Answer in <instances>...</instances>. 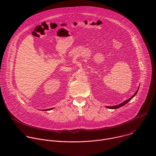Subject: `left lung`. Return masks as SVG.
Masks as SVG:
<instances>
[{"label":"left lung","instance_id":"1","mask_svg":"<svg viewBox=\"0 0 156 156\" xmlns=\"http://www.w3.org/2000/svg\"><path fill=\"white\" fill-rule=\"evenodd\" d=\"M140 87V86H139ZM138 90H139V87H138V90H137V91H136V93L133 94L129 99H127V100H126L125 101H124V102H123L122 103H121L120 104H119V105H114V106H110V107H109V106H106V107L107 108H110V109H115V108H119V107H122V106H123L124 105H125L126 103H128L129 101H131L133 98V97H135V95L136 94V93H138Z\"/></svg>","mask_w":156,"mask_h":156}]
</instances>
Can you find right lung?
<instances>
[{"label": "right lung", "mask_w": 156, "mask_h": 156, "mask_svg": "<svg viewBox=\"0 0 156 156\" xmlns=\"http://www.w3.org/2000/svg\"><path fill=\"white\" fill-rule=\"evenodd\" d=\"M54 108H48V109H45V110H44L43 111H48V110H52V109H53Z\"/></svg>", "instance_id": "obj_1"}]
</instances>
